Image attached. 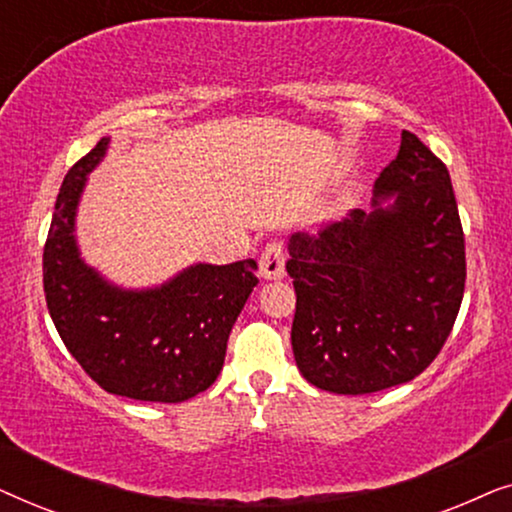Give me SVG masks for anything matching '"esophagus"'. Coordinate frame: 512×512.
Masks as SVG:
<instances>
[{
  "label": "esophagus",
  "instance_id": "34e87169",
  "mask_svg": "<svg viewBox=\"0 0 512 512\" xmlns=\"http://www.w3.org/2000/svg\"><path fill=\"white\" fill-rule=\"evenodd\" d=\"M258 268H261L263 279H282L286 275L284 268V247L279 242H270L268 247L263 249L261 261H258Z\"/></svg>",
  "mask_w": 512,
  "mask_h": 512
}]
</instances>
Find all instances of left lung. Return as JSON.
<instances>
[{
    "label": "left lung",
    "instance_id": "left-lung-1",
    "mask_svg": "<svg viewBox=\"0 0 512 512\" xmlns=\"http://www.w3.org/2000/svg\"><path fill=\"white\" fill-rule=\"evenodd\" d=\"M289 256L291 345L307 382L361 396L415 380L443 349L464 298L450 172L403 130L370 212L354 209L319 235H291Z\"/></svg>",
    "mask_w": 512,
    "mask_h": 512
}]
</instances>
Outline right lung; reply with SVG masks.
<instances>
[{
	"label": "right lung",
	"mask_w": 512,
	"mask_h": 512,
	"mask_svg": "<svg viewBox=\"0 0 512 512\" xmlns=\"http://www.w3.org/2000/svg\"><path fill=\"white\" fill-rule=\"evenodd\" d=\"M102 137L62 181L44 247V291L69 354L116 396L181 403L209 389L228 335L258 284L254 258L195 263L151 289H123L81 258L76 212L88 174L107 156Z\"/></svg>",
	"instance_id": "right-lung-1"
}]
</instances>
